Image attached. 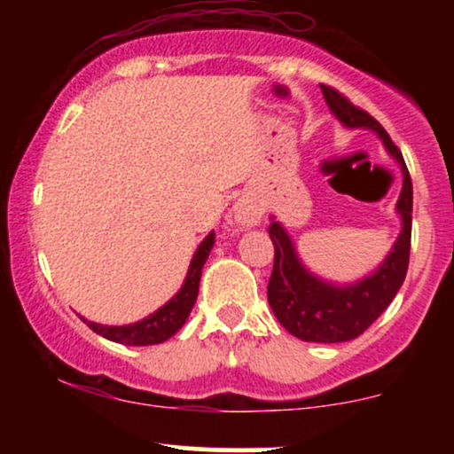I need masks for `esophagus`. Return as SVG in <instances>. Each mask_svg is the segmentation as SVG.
<instances>
[{"label": "esophagus", "mask_w": 454, "mask_h": 454, "mask_svg": "<svg viewBox=\"0 0 454 454\" xmlns=\"http://www.w3.org/2000/svg\"><path fill=\"white\" fill-rule=\"evenodd\" d=\"M260 217H262V211H260L258 205H254L252 200H239L237 207H234V220H237L239 226H258Z\"/></svg>", "instance_id": "obj_1"}]
</instances>
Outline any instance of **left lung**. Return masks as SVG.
<instances>
[{
    "label": "left lung",
    "instance_id": "obj_1",
    "mask_svg": "<svg viewBox=\"0 0 454 454\" xmlns=\"http://www.w3.org/2000/svg\"><path fill=\"white\" fill-rule=\"evenodd\" d=\"M331 113L346 128H367L376 132L384 147L399 164L403 187L397 200L401 232L384 262L367 278L340 286L309 273L296 254L293 239L275 217H270L269 234L275 245L273 273L269 279V305L279 325L294 337L316 343H341L363 335L399 293L408 273L411 239V179L403 155L395 147L376 119L363 108L354 106L346 96L333 87L322 85Z\"/></svg>",
    "mask_w": 454,
    "mask_h": 454
}]
</instances>
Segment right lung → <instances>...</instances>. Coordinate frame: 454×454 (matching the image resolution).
<instances>
[{"label":"right lung","mask_w":454,"mask_h":454,"mask_svg":"<svg viewBox=\"0 0 454 454\" xmlns=\"http://www.w3.org/2000/svg\"><path fill=\"white\" fill-rule=\"evenodd\" d=\"M213 243H215V232H209L205 241L198 245L179 293L151 316L143 317L140 322H134V325L123 326L98 325V322H90L87 317H81V320L87 322V326H90L93 333H98V335L106 337V340L111 341L123 343V346H153V343L170 340V337L185 325L187 316H190L192 307L196 303L202 267H205L207 258H209Z\"/></svg>","instance_id":"right-lung-1"}]
</instances>
